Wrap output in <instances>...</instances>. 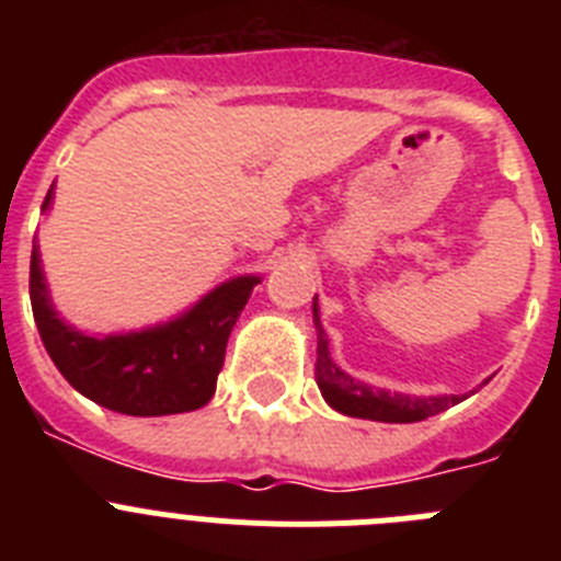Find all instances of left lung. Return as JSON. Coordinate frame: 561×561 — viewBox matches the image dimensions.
Returning <instances> with one entry per match:
<instances>
[{"label":"left lung","instance_id":"1","mask_svg":"<svg viewBox=\"0 0 561 561\" xmlns=\"http://www.w3.org/2000/svg\"><path fill=\"white\" fill-rule=\"evenodd\" d=\"M311 314H314V331H317V365L314 379L317 388L329 401V408L336 413L351 415V419H368V421H385V424H413V421H424L430 415H438L444 410L455 408L466 396H410L399 393V390L374 388L368 381H359L356 376L345 374V370L331 359L329 336H325L323 323H320V306L311 304Z\"/></svg>","mask_w":561,"mask_h":561}]
</instances>
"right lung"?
Here are the masks:
<instances>
[{"label": "right lung", "mask_w": 561, "mask_h": 561, "mask_svg": "<svg viewBox=\"0 0 561 561\" xmlns=\"http://www.w3.org/2000/svg\"><path fill=\"white\" fill-rule=\"evenodd\" d=\"M56 185L42 210L53 207ZM257 275H238L165 323L121 334H87L58 317L33 241L30 304L49 359L81 396L123 415H173L205 408L216 393L225 351Z\"/></svg>", "instance_id": "add662e5"}]
</instances>
